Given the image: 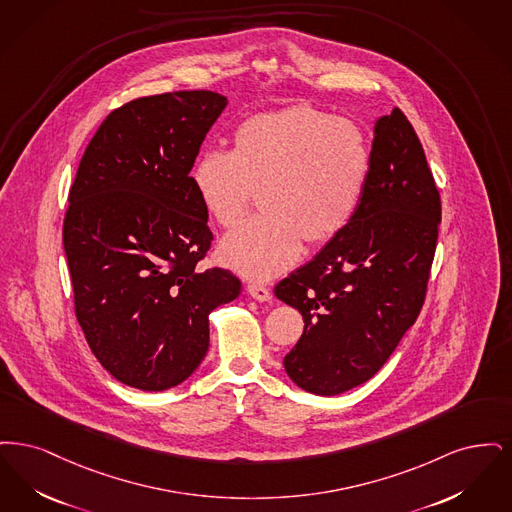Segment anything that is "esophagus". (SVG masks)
<instances>
[{"instance_id":"1","label":"esophagus","mask_w":512,"mask_h":512,"mask_svg":"<svg viewBox=\"0 0 512 512\" xmlns=\"http://www.w3.org/2000/svg\"><path fill=\"white\" fill-rule=\"evenodd\" d=\"M246 290H248V294H250L254 300H258V302L271 300V290L264 287V285H260V283H250Z\"/></svg>"}]
</instances>
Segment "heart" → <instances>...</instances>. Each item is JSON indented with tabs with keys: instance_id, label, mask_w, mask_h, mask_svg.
I'll return each mask as SVG.
<instances>
[{
	"instance_id": "obj_1",
	"label": "heart",
	"mask_w": 512,
	"mask_h": 512,
	"mask_svg": "<svg viewBox=\"0 0 512 512\" xmlns=\"http://www.w3.org/2000/svg\"><path fill=\"white\" fill-rule=\"evenodd\" d=\"M369 172V143L356 124L302 105L246 118L231 151L200 153L189 179L223 229L245 222L260 195L266 214L227 235L220 260L250 279H271L298 260L302 239L325 245L350 225Z\"/></svg>"
}]
</instances>
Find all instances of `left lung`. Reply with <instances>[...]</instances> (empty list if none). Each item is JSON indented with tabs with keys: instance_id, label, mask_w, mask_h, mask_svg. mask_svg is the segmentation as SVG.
<instances>
[{
	"instance_id": "8db88e82",
	"label": "left lung",
	"mask_w": 512,
	"mask_h": 512,
	"mask_svg": "<svg viewBox=\"0 0 512 512\" xmlns=\"http://www.w3.org/2000/svg\"><path fill=\"white\" fill-rule=\"evenodd\" d=\"M440 220L423 145L394 109L375 124L354 220L275 287L304 317V333L283 359L296 386L336 396L386 363L423 308Z\"/></svg>"
}]
</instances>
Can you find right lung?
Masks as SVG:
<instances>
[{
  "instance_id": "right-lung-1",
  "label": "right lung",
  "mask_w": 512,
  "mask_h": 512,
  "mask_svg": "<svg viewBox=\"0 0 512 512\" xmlns=\"http://www.w3.org/2000/svg\"><path fill=\"white\" fill-rule=\"evenodd\" d=\"M227 99L206 89L139 97L103 120L68 193L63 245L74 312L112 377L162 392L208 352V315L241 294L199 271L212 243L189 172Z\"/></svg>"
}]
</instances>
